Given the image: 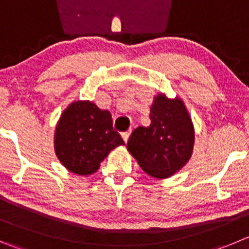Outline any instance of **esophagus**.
I'll use <instances>...</instances> for the list:
<instances>
[{
    "mask_svg": "<svg viewBox=\"0 0 249 249\" xmlns=\"http://www.w3.org/2000/svg\"><path fill=\"white\" fill-rule=\"evenodd\" d=\"M130 134H131V130H129V131H127V132H124V134H123V139H124L125 142H127V140H129Z\"/></svg>",
    "mask_w": 249,
    "mask_h": 249,
    "instance_id": "1",
    "label": "esophagus"
}]
</instances>
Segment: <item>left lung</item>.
I'll use <instances>...</instances> for the list:
<instances>
[{"mask_svg":"<svg viewBox=\"0 0 249 249\" xmlns=\"http://www.w3.org/2000/svg\"><path fill=\"white\" fill-rule=\"evenodd\" d=\"M150 126H139L127 141V150L141 168L156 178H167L179 171L190 159L194 127L180 99L155 98Z\"/></svg>","mask_w":249,"mask_h":249,"instance_id":"8db88e82","label":"left lung"}]
</instances>
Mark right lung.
<instances>
[{
	"label": "right lung",
	"instance_id": "1",
	"mask_svg": "<svg viewBox=\"0 0 249 249\" xmlns=\"http://www.w3.org/2000/svg\"><path fill=\"white\" fill-rule=\"evenodd\" d=\"M124 145L108 110L90 102H75L62 113L55 130V152L70 172L92 174L113 148Z\"/></svg>",
	"mask_w": 249,
	"mask_h": 249
}]
</instances>
